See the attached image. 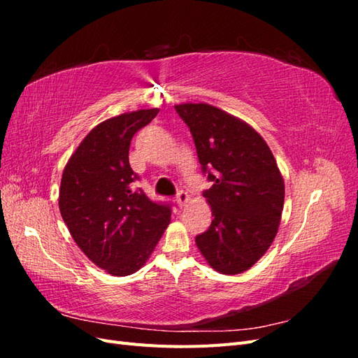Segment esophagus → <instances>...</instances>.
<instances>
[{"label": "esophagus", "mask_w": 358, "mask_h": 358, "mask_svg": "<svg viewBox=\"0 0 358 358\" xmlns=\"http://www.w3.org/2000/svg\"><path fill=\"white\" fill-rule=\"evenodd\" d=\"M189 200H191V197H189L188 192H185V191H179V192H178L176 203H178L179 208H183V206H187V203H188Z\"/></svg>", "instance_id": "esophagus-1"}]
</instances>
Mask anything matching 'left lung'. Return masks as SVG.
<instances>
[{"label": "left lung", "instance_id": "obj_1", "mask_svg": "<svg viewBox=\"0 0 358 358\" xmlns=\"http://www.w3.org/2000/svg\"><path fill=\"white\" fill-rule=\"evenodd\" d=\"M189 127L203 173L212 224L196 237L216 272L243 273L272 245L284 209L285 185L272 150L242 119L206 103L176 104Z\"/></svg>", "mask_w": 358, "mask_h": 358}]
</instances>
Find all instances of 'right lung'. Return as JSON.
<instances>
[{
	"label": "right lung",
	"instance_id": "1",
	"mask_svg": "<svg viewBox=\"0 0 358 358\" xmlns=\"http://www.w3.org/2000/svg\"><path fill=\"white\" fill-rule=\"evenodd\" d=\"M142 109L106 119L88 133L62 171L59 212L82 252L113 276L142 267L170 224L171 209L131 183L129 143L158 115Z\"/></svg>",
	"mask_w": 358,
	"mask_h": 358
}]
</instances>
